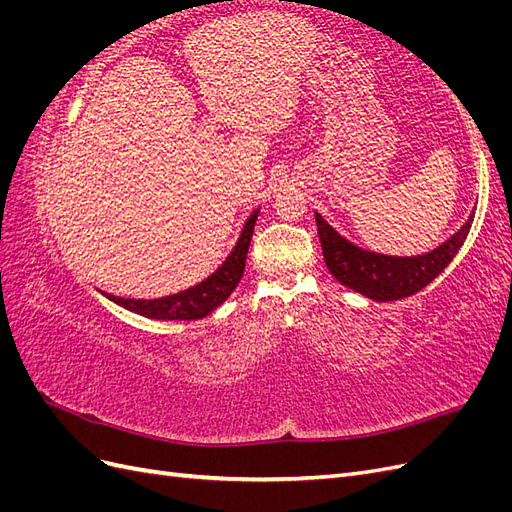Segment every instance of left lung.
Returning a JSON list of instances; mask_svg holds the SVG:
<instances>
[{
    "label": "left lung",
    "mask_w": 512,
    "mask_h": 512,
    "mask_svg": "<svg viewBox=\"0 0 512 512\" xmlns=\"http://www.w3.org/2000/svg\"><path fill=\"white\" fill-rule=\"evenodd\" d=\"M474 211L451 239H446L436 250L421 256H386L363 250L322 218L316 211V226L322 245L327 269L339 284L363 294V297L386 303L406 299L410 294L423 290L448 267L459 247L466 241Z\"/></svg>",
    "instance_id": "left-lung-1"
}]
</instances>
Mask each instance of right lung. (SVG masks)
I'll return each mask as SVG.
<instances>
[{"instance_id":"1","label":"right lung","mask_w":512,"mask_h":512,"mask_svg":"<svg viewBox=\"0 0 512 512\" xmlns=\"http://www.w3.org/2000/svg\"><path fill=\"white\" fill-rule=\"evenodd\" d=\"M260 209L252 211L250 218L243 224L241 235L232 247V252L226 256L222 265L215 269L209 277H205L203 282L185 288L177 294H168V297L162 299H123L115 297V294L102 292L108 301L117 303L119 307L128 309V312H134L138 316L153 318V320H200L209 316L213 309H218L228 297L230 292L237 288L243 269H245V256H247V247H250L252 241V232L254 224L258 218Z\"/></svg>"}]
</instances>
